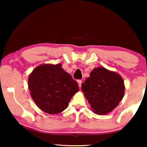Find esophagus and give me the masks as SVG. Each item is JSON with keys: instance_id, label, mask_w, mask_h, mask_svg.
Here are the masks:
<instances>
[{"instance_id": "34e87169", "label": "esophagus", "mask_w": 147, "mask_h": 147, "mask_svg": "<svg viewBox=\"0 0 147 147\" xmlns=\"http://www.w3.org/2000/svg\"><path fill=\"white\" fill-rule=\"evenodd\" d=\"M78 84H79V86H80V88H81V87H82V80H78Z\"/></svg>"}]
</instances>
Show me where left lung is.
Instances as JSON below:
<instances>
[{"instance_id":"obj_1","label":"left lung","mask_w":147,"mask_h":147,"mask_svg":"<svg viewBox=\"0 0 147 147\" xmlns=\"http://www.w3.org/2000/svg\"><path fill=\"white\" fill-rule=\"evenodd\" d=\"M82 92L94 113L106 114L112 111L123 98L124 81L119 74L98 67L82 84Z\"/></svg>"}]
</instances>
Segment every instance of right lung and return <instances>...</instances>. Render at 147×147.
<instances>
[{
    "label": "right lung",
    "mask_w": 147,
    "mask_h": 147,
    "mask_svg": "<svg viewBox=\"0 0 147 147\" xmlns=\"http://www.w3.org/2000/svg\"><path fill=\"white\" fill-rule=\"evenodd\" d=\"M28 87L38 107L50 114L66 109L72 96L79 91L78 84L60 63L43 64L35 68L29 75Z\"/></svg>",
    "instance_id": "right-lung-1"
}]
</instances>
